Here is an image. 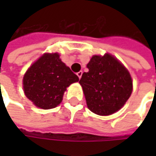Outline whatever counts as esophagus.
Instances as JSON below:
<instances>
[{
  "instance_id": "1",
  "label": "esophagus",
  "mask_w": 156,
  "mask_h": 156,
  "mask_svg": "<svg viewBox=\"0 0 156 156\" xmlns=\"http://www.w3.org/2000/svg\"><path fill=\"white\" fill-rule=\"evenodd\" d=\"M76 75H77V76H78V77H79V79H81V75H82V71H79V72H78Z\"/></svg>"
}]
</instances>
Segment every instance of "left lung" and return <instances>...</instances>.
Listing matches in <instances>:
<instances>
[{"mask_svg": "<svg viewBox=\"0 0 156 156\" xmlns=\"http://www.w3.org/2000/svg\"><path fill=\"white\" fill-rule=\"evenodd\" d=\"M82 74V87L87 108L99 115H109L122 108L133 90L130 74L109 54L94 55Z\"/></svg>", "mask_w": 156, "mask_h": 156, "instance_id": "8db88e82", "label": "left lung"}]
</instances>
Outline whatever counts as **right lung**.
<instances>
[{"instance_id":"add662e5","label":"right lung","mask_w":156,"mask_h":156,"mask_svg":"<svg viewBox=\"0 0 156 156\" xmlns=\"http://www.w3.org/2000/svg\"><path fill=\"white\" fill-rule=\"evenodd\" d=\"M78 81V76L62 62L59 54H44L25 73L23 89L36 107L50 109L62 102L67 87Z\"/></svg>"}]
</instances>
